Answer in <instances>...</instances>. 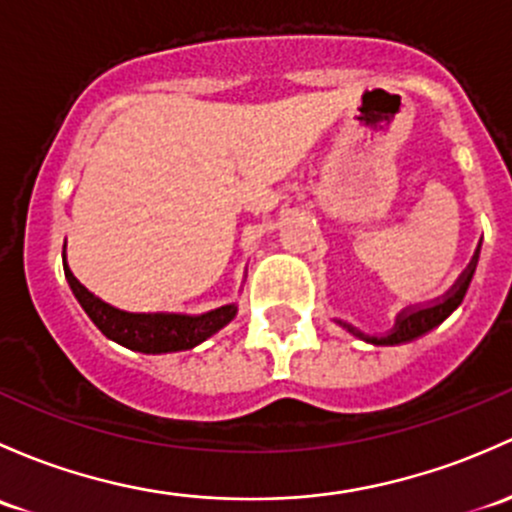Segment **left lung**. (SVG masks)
<instances>
[{
	"mask_svg": "<svg viewBox=\"0 0 512 512\" xmlns=\"http://www.w3.org/2000/svg\"><path fill=\"white\" fill-rule=\"evenodd\" d=\"M476 262H478V250L476 255H473L469 270L459 277V282L454 284V289H451L446 297H441L434 301V304H427V306H412V309L402 311L400 319H397L395 328H392L390 333H385V336H363L360 331H355L353 326L343 324L348 328V331H353L355 336H363L365 341L375 343V346H392V343H405V341H412V338L422 336V333L432 331L434 326H439L441 321L446 319V316L451 314V311L456 309V306L461 304L466 297V289H469L471 284V277L473 272H476Z\"/></svg>",
	"mask_w": 512,
	"mask_h": 512,
	"instance_id": "8db88e82",
	"label": "left lung"
}]
</instances>
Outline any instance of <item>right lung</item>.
Masks as SVG:
<instances>
[{"label":"right lung","instance_id":"add662e5","mask_svg":"<svg viewBox=\"0 0 512 512\" xmlns=\"http://www.w3.org/2000/svg\"><path fill=\"white\" fill-rule=\"evenodd\" d=\"M66 270V279L71 284L75 299L85 309V314L93 319V324L105 333L112 341L122 343V346L132 348V351L142 353H169V351H188V348L198 346L220 331L225 324H230L235 316V306H220V309L208 311L201 316L188 314H132V311H122L110 306L107 301L95 297L90 289L75 279V274Z\"/></svg>","mask_w":512,"mask_h":512}]
</instances>
